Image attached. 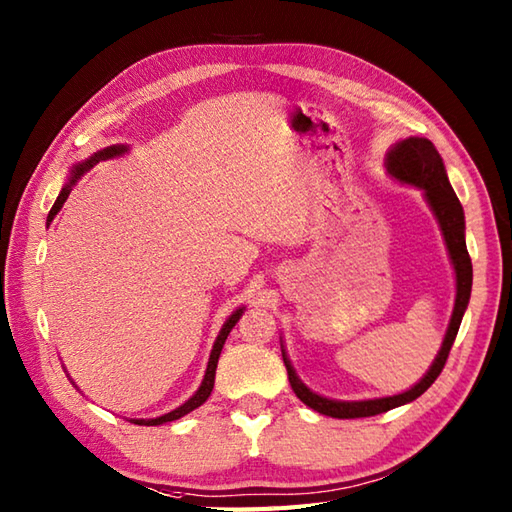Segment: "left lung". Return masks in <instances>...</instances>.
I'll list each match as a JSON object with an SVG mask.
<instances>
[{
    "label": "left lung",
    "mask_w": 512,
    "mask_h": 512,
    "mask_svg": "<svg viewBox=\"0 0 512 512\" xmlns=\"http://www.w3.org/2000/svg\"><path fill=\"white\" fill-rule=\"evenodd\" d=\"M385 167H387L389 176L396 182L411 184V187L420 189L424 200H427V204H429V209L433 211V215H436L438 226H440L442 237H444V244H447V250H449L453 273H455V306H453V314H451L447 334H444L440 352L436 358H433V363L427 369V374H424L411 389L402 391V394H396V396L367 398V400L325 398V396L317 394V391H312L297 376L295 367H292L290 358L284 350V341H281V356H284L292 391H295L303 405H308L310 409L319 411V413H323V416H330V418L376 416V413L407 405V402L422 396L424 391L433 385V380L440 376L444 363H447L451 345L455 341V336H458L462 317H464L466 306H469V299H471L473 266H471V257H469V250H466V239H464V231H466L464 209L458 200V195H455V191L451 187L447 169H444V162H442V156L438 154V149L433 147V143L427 138L409 136L405 140H398V143L387 151Z\"/></svg>",
    "instance_id": "obj_1"
}]
</instances>
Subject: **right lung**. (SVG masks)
Wrapping results in <instances>:
<instances>
[{
  "mask_svg": "<svg viewBox=\"0 0 512 512\" xmlns=\"http://www.w3.org/2000/svg\"><path fill=\"white\" fill-rule=\"evenodd\" d=\"M127 151H129L127 145H110V147H105V149H101V151H94V154H92L90 158H85L83 162H76V165H72L70 178H68V182L63 184V189H61V193H59L57 202L52 204V209H50V213H48V220H46V222L50 224V222L54 220V215H57V213L61 211L63 202L68 200V195H70L72 187H74L76 182H79V178L83 176L85 171H90V169L96 165V162L118 158V156L127 154ZM244 310H246L244 306L237 308V310L231 314V317H228V319L224 321L222 330H220V334H217V339H215V343H213V350H211V356H209V363H206V372H204L202 383H200L198 391H195V394H193L187 402H182L180 407H176V409L169 411V413H162V416H158V418H132L129 422L143 424V427H158V424L178 420V418H182V416H187V413H191L193 409H198L200 405H204L206 398L211 396L213 385H215V369H217V361H220V354H222V347H224V343H226V336L231 334V330L235 328V323L239 321V317H242ZM70 380H72V378H70Z\"/></svg>",
  "mask_w": 512,
  "mask_h": 512,
  "instance_id": "1",
  "label": "right lung"
}]
</instances>
